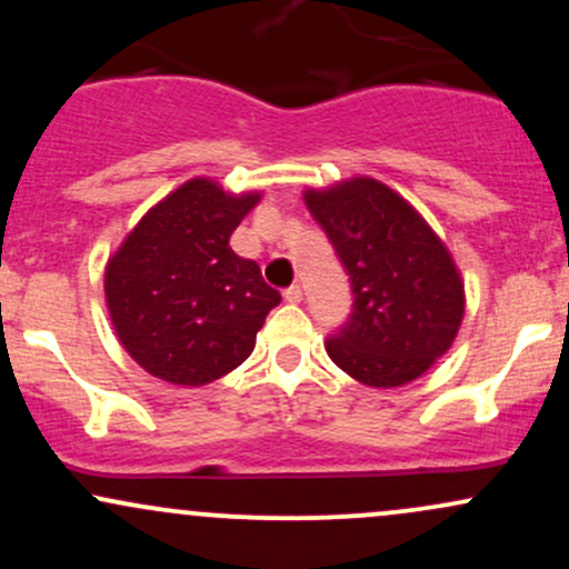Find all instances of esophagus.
I'll use <instances>...</instances> for the list:
<instances>
[{
	"mask_svg": "<svg viewBox=\"0 0 569 569\" xmlns=\"http://www.w3.org/2000/svg\"><path fill=\"white\" fill-rule=\"evenodd\" d=\"M283 299L286 302H291V305H297V302H302V286H289V289L283 291Z\"/></svg>",
	"mask_w": 569,
	"mask_h": 569,
	"instance_id": "34e87169",
	"label": "esophagus"
}]
</instances>
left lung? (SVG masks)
Returning <instances> with one entry per match:
<instances>
[{"mask_svg": "<svg viewBox=\"0 0 569 569\" xmlns=\"http://www.w3.org/2000/svg\"><path fill=\"white\" fill-rule=\"evenodd\" d=\"M350 276L352 312L326 339L339 369L371 388H398L433 367L466 312L447 246L401 194L350 179L305 194Z\"/></svg>", "mask_w": 569, "mask_h": 569, "instance_id": "1", "label": "left lung"}]
</instances>
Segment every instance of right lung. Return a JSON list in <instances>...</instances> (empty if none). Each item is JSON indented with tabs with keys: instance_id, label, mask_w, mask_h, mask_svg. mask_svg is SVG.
Returning a JSON list of instances; mask_svg holds the SVG:
<instances>
[{
	"instance_id": "add662e5",
	"label": "right lung",
	"mask_w": 569,
	"mask_h": 569,
	"mask_svg": "<svg viewBox=\"0 0 569 569\" xmlns=\"http://www.w3.org/2000/svg\"><path fill=\"white\" fill-rule=\"evenodd\" d=\"M259 194L192 179L160 200L107 264V305L122 348L173 385H208L251 356L280 293L230 234Z\"/></svg>"
}]
</instances>
